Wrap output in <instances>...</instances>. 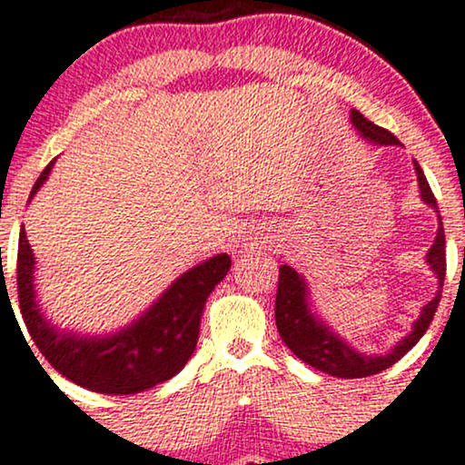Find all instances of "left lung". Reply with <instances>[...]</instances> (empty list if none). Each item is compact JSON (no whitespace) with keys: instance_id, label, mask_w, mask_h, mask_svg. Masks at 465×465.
<instances>
[{"instance_id":"8db88e82","label":"left lung","mask_w":465,"mask_h":465,"mask_svg":"<svg viewBox=\"0 0 465 465\" xmlns=\"http://www.w3.org/2000/svg\"><path fill=\"white\" fill-rule=\"evenodd\" d=\"M351 124L356 126V131L362 137H367L370 142L382 143V146H391V143H400V140L393 133H389L382 126L373 124L367 120L361 111H351ZM415 163V174H418V183L421 199L426 205L435 207L437 210V199L430 190L429 181L424 177V170L420 168L418 162ZM426 262L430 264V269L435 271L437 280H440V291H437L435 300H430L421 311L420 319L413 323L409 336H404L402 341L393 348L389 354L382 356H365L359 354L354 348H350L345 341H341L334 332H330L325 328L322 319L314 317V312L308 306V288L303 277H300L295 269H291L288 264L280 266V280H277V297H275V323L277 332H280L282 341L286 343V348L302 359L303 362L314 367V370L330 373L336 378H367L373 373H381L389 370L393 362L402 359L407 351L413 348L415 343L424 336L429 330L430 322H433L437 306L441 300V286H444L446 277V236L444 227H441V216H440V229H437V238L430 247L429 255H426Z\"/></svg>"}]
</instances>
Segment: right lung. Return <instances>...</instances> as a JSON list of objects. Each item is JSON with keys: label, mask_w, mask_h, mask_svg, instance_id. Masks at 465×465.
<instances>
[{"label": "right lung", "mask_w": 465, "mask_h": 465, "mask_svg": "<svg viewBox=\"0 0 465 465\" xmlns=\"http://www.w3.org/2000/svg\"><path fill=\"white\" fill-rule=\"evenodd\" d=\"M50 162L36 179L30 199L50 174ZM232 258L214 255L174 282L135 323L104 339L58 332L35 300V255L25 232H19L17 295L25 328L45 361L67 381L109 396H129L170 381L183 370L199 341L207 295L227 275ZM35 354V351H32Z\"/></svg>", "instance_id": "1"}]
</instances>
